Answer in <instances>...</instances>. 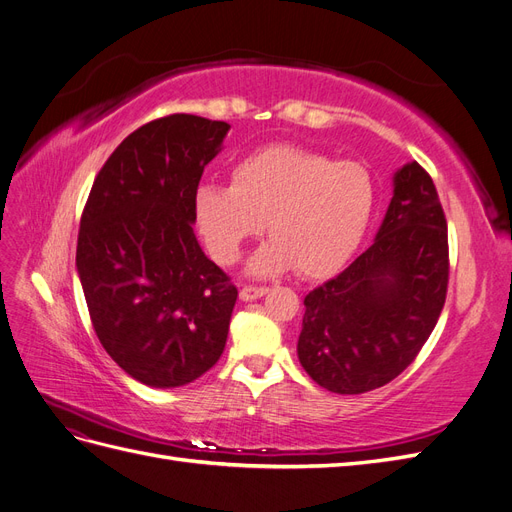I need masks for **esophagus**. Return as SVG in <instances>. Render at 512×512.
I'll return each instance as SVG.
<instances>
[{
	"mask_svg": "<svg viewBox=\"0 0 512 512\" xmlns=\"http://www.w3.org/2000/svg\"><path fill=\"white\" fill-rule=\"evenodd\" d=\"M269 288L267 286H243L241 288V299L243 301H254V299H260L262 294H267Z\"/></svg>",
	"mask_w": 512,
	"mask_h": 512,
	"instance_id": "obj_1",
	"label": "esophagus"
}]
</instances>
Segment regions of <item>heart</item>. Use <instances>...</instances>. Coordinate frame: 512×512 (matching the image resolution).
I'll list each match as a JSON object with an SVG mask.
<instances>
[{
	"instance_id": "1",
	"label": "heart",
	"mask_w": 512,
	"mask_h": 512,
	"mask_svg": "<svg viewBox=\"0 0 512 512\" xmlns=\"http://www.w3.org/2000/svg\"><path fill=\"white\" fill-rule=\"evenodd\" d=\"M376 207L367 166L275 145L232 166V185H200L194 209L211 254L224 265L265 230L273 237L250 262L256 275L297 267L301 275L333 273L354 254Z\"/></svg>"
}]
</instances>
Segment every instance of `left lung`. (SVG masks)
I'll return each mask as SVG.
<instances>
[{
    "instance_id": "1",
    "label": "left lung",
    "mask_w": 512,
    "mask_h": 512,
    "mask_svg": "<svg viewBox=\"0 0 512 512\" xmlns=\"http://www.w3.org/2000/svg\"><path fill=\"white\" fill-rule=\"evenodd\" d=\"M374 245L305 297L299 361L322 389L359 395L395 380L421 352L448 288V228L427 170L395 173Z\"/></svg>"
}]
</instances>
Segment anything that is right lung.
I'll list each match as a JSON object with an SVG mask.
<instances>
[{"label":"right lung","instance_id":"add662e5","mask_svg":"<svg viewBox=\"0 0 512 512\" xmlns=\"http://www.w3.org/2000/svg\"><path fill=\"white\" fill-rule=\"evenodd\" d=\"M226 121L166 115L104 162L81 215L76 269L108 356L156 389L194 382L224 352L237 286L200 250L192 224Z\"/></svg>","mask_w":512,"mask_h":512}]
</instances>
